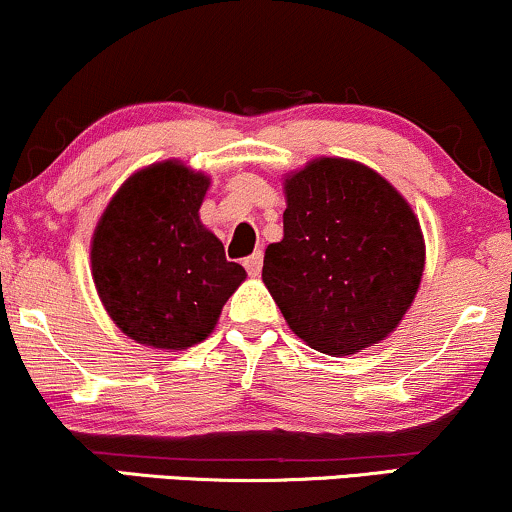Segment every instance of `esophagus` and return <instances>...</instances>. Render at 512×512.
<instances>
[{
	"mask_svg": "<svg viewBox=\"0 0 512 512\" xmlns=\"http://www.w3.org/2000/svg\"><path fill=\"white\" fill-rule=\"evenodd\" d=\"M243 264H245V269H248L250 276H260V272H262V252H255V255H250Z\"/></svg>",
	"mask_w": 512,
	"mask_h": 512,
	"instance_id": "esophagus-1",
	"label": "esophagus"
}]
</instances>
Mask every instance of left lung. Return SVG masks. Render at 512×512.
<instances>
[{
	"label": "left lung",
	"mask_w": 512,
	"mask_h": 512,
	"mask_svg": "<svg viewBox=\"0 0 512 512\" xmlns=\"http://www.w3.org/2000/svg\"><path fill=\"white\" fill-rule=\"evenodd\" d=\"M284 238L262 281L310 349L351 356L397 330L426 267L419 216L392 182L351 158L320 156L284 178Z\"/></svg>",
	"instance_id": "8db88e82"
}]
</instances>
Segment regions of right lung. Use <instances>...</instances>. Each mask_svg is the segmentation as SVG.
Listing matches in <instances>:
<instances>
[{
	"instance_id": "add662e5",
	"label": "right lung",
	"mask_w": 512,
	"mask_h": 512,
	"mask_svg": "<svg viewBox=\"0 0 512 512\" xmlns=\"http://www.w3.org/2000/svg\"><path fill=\"white\" fill-rule=\"evenodd\" d=\"M209 182L178 158L139 168L93 231L91 276L105 313L149 349L204 342L248 276L199 219Z\"/></svg>"
}]
</instances>
